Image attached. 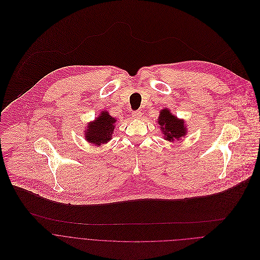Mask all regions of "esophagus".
Wrapping results in <instances>:
<instances>
[{
    "instance_id": "1",
    "label": "esophagus",
    "mask_w": 260,
    "mask_h": 260,
    "mask_svg": "<svg viewBox=\"0 0 260 260\" xmlns=\"http://www.w3.org/2000/svg\"><path fill=\"white\" fill-rule=\"evenodd\" d=\"M141 116H142V113L140 111H136V112L132 113V118L134 120H139L141 118Z\"/></svg>"
}]
</instances>
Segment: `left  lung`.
Listing matches in <instances>:
<instances>
[{
	"label": "left lung",
	"instance_id": "8db88e82",
	"mask_svg": "<svg viewBox=\"0 0 260 260\" xmlns=\"http://www.w3.org/2000/svg\"><path fill=\"white\" fill-rule=\"evenodd\" d=\"M157 120V123L159 124L161 132L164 136L163 138L167 141H180L181 138H183L187 133V126L185 121L173 115L167 108L160 111Z\"/></svg>",
	"mask_w": 260,
	"mask_h": 260
}]
</instances>
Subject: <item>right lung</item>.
I'll return each mask as SVG.
<instances>
[{"instance_id": "1", "label": "right lung", "mask_w": 260, "mask_h": 260, "mask_svg": "<svg viewBox=\"0 0 260 260\" xmlns=\"http://www.w3.org/2000/svg\"><path fill=\"white\" fill-rule=\"evenodd\" d=\"M117 119L112 117L108 111H101L100 114L87 124L84 131V138L87 142L100 146L108 143L113 138Z\"/></svg>"}]
</instances>
